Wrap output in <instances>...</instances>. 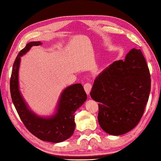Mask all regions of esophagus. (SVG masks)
<instances>
[{"mask_svg": "<svg viewBox=\"0 0 161 161\" xmlns=\"http://www.w3.org/2000/svg\"><path fill=\"white\" fill-rule=\"evenodd\" d=\"M84 90H85V91H86V93H87V95H88L90 93L91 88H92V85L90 83H86V84H84Z\"/></svg>", "mask_w": 161, "mask_h": 161, "instance_id": "1", "label": "esophagus"}]
</instances>
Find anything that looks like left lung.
<instances>
[{"instance_id":"obj_1","label":"left lung","mask_w":161,"mask_h":161,"mask_svg":"<svg viewBox=\"0 0 161 161\" xmlns=\"http://www.w3.org/2000/svg\"><path fill=\"white\" fill-rule=\"evenodd\" d=\"M151 90V78L140 49L133 48L125 60L114 61L95 78L90 93L99 102L97 119L112 136L125 134L138 124Z\"/></svg>"}]
</instances>
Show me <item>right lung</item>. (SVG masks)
<instances>
[{"label": "right lung", "instance_id": "add662e5", "mask_svg": "<svg viewBox=\"0 0 161 161\" xmlns=\"http://www.w3.org/2000/svg\"><path fill=\"white\" fill-rule=\"evenodd\" d=\"M42 44L41 42H30L20 51L13 65L10 93L16 111L28 131L42 141L57 143L66 141L73 134L75 129V112L86 100L87 95L82 85L75 84L66 87L61 93L53 115L43 117L30 109L19 90L20 57L32 46Z\"/></svg>", "mask_w": 161, "mask_h": 161}]
</instances>
